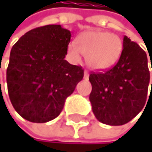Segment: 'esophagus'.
Returning a JSON list of instances; mask_svg holds the SVG:
<instances>
[{
    "mask_svg": "<svg viewBox=\"0 0 152 152\" xmlns=\"http://www.w3.org/2000/svg\"><path fill=\"white\" fill-rule=\"evenodd\" d=\"M88 77H89V74H88V72H87V71H85V72H84V78H85L86 80H87V79H88Z\"/></svg>",
    "mask_w": 152,
    "mask_h": 152,
    "instance_id": "esophagus-1",
    "label": "esophagus"
}]
</instances>
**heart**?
<instances>
[{
    "label": "heart",
    "mask_w": 152,
    "mask_h": 152,
    "mask_svg": "<svg viewBox=\"0 0 152 152\" xmlns=\"http://www.w3.org/2000/svg\"><path fill=\"white\" fill-rule=\"evenodd\" d=\"M67 49L75 61H79L82 54L86 56V63L89 68L103 71L118 62L123 49V43L115 34L93 30L79 34L77 44L69 43Z\"/></svg>",
    "instance_id": "heart-1"
}]
</instances>
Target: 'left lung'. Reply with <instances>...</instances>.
<instances>
[{"label": "left lung", "mask_w": 152, "mask_h": 152, "mask_svg": "<svg viewBox=\"0 0 152 152\" xmlns=\"http://www.w3.org/2000/svg\"><path fill=\"white\" fill-rule=\"evenodd\" d=\"M89 81L92 85L89 100L96 119L110 126L124 125L147 102L150 84L147 55L125 35L116 66L103 73L90 74Z\"/></svg>", "instance_id": "obj_1"}]
</instances>
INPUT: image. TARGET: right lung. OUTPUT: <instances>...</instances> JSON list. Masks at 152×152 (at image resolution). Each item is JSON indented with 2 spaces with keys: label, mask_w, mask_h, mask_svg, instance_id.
<instances>
[{
  "label": "right lung",
  "mask_w": 152,
  "mask_h": 152,
  "mask_svg": "<svg viewBox=\"0 0 152 152\" xmlns=\"http://www.w3.org/2000/svg\"><path fill=\"white\" fill-rule=\"evenodd\" d=\"M71 33L60 24L34 28L12 46L6 73L10 100L21 117L45 123L58 117L83 79L81 66L65 57Z\"/></svg>",
  "instance_id": "1"
}]
</instances>
